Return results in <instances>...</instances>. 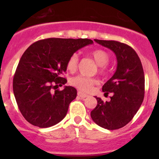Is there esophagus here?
Wrapping results in <instances>:
<instances>
[{
	"label": "esophagus",
	"instance_id": "34e87169",
	"mask_svg": "<svg viewBox=\"0 0 159 159\" xmlns=\"http://www.w3.org/2000/svg\"><path fill=\"white\" fill-rule=\"evenodd\" d=\"M78 95L79 96V97L81 98H84L89 97V95H88V94H84V93L81 92V91H78Z\"/></svg>",
	"mask_w": 159,
	"mask_h": 159
}]
</instances>
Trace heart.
I'll return each instance as SVG.
<instances>
[{"label": "heart", "instance_id": "heart-1", "mask_svg": "<svg viewBox=\"0 0 159 159\" xmlns=\"http://www.w3.org/2000/svg\"><path fill=\"white\" fill-rule=\"evenodd\" d=\"M91 57L94 60V61L99 65V70L101 73L104 74L107 70V64L110 60V56L108 52L102 49L95 50L92 51L91 54ZM78 57L77 54H72L68 58L67 61V69L70 71H75L78 68ZM70 84L75 86L76 89H79L82 91H89L92 89L93 86L95 84L96 81L93 78H87V77L78 76L74 77L70 79Z\"/></svg>", "mask_w": 159, "mask_h": 159}]
</instances>
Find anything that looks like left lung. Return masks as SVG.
Masks as SVG:
<instances>
[{
	"instance_id": "left-lung-1",
	"label": "left lung",
	"mask_w": 159,
	"mask_h": 159,
	"mask_svg": "<svg viewBox=\"0 0 159 159\" xmlns=\"http://www.w3.org/2000/svg\"><path fill=\"white\" fill-rule=\"evenodd\" d=\"M116 55L117 68L102 87L105 94L112 93L109 102L96 96L98 105L91 112L93 121L108 130L121 129L133 118L142 105L145 94V75L137 53L130 46L115 41L94 39Z\"/></svg>"
}]
</instances>
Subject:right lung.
<instances>
[{"label": "right lung", "instance_id": "add662e5", "mask_svg": "<svg viewBox=\"0 0 159 159\" xmlns=\"http://www.w3.org/2000/svg\"><path fill=\"white\" fill-rule=\"evenodd\" d=\"M93 44L87 38H48L36 41L21 56L13 79V91L24 118L34 126L48 128L67 115L77 90L65 86L62 75L68 58L78 50ZM55 91H54L53 90Z\"/></svg>", "mask_w": 159, "mask_h": 159}]
</instances>
